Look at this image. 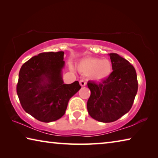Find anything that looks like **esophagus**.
Returning a JSON list of instances; mask_svg holds the SVG:
<instances>
[{"label":"esophagus","mask_w":158,"mask_h":158,"mask_svg":"<svg viewBox=\"0 0 158 158\" xmlns=\"http://www.w3.org/2000/svg\"><path fill=\"white\" fill-rule=\"evenodd\" d=\"M79 84L81 85V86H85V84H86V83L84 81V80H80L79 81Z\"/></svg>","instance_id":"esophagus-1"}]
</instances>
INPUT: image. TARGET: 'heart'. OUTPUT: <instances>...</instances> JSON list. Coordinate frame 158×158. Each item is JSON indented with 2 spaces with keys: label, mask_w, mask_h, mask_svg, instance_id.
<instances>
[{
  "label": "heart",
  "mask_w": 158,
  "mask_h": 158,
  "mask_svg": "<svg viewBox=\"0 0 158 158\" xmlns=\"http://www.w3.org/2000/svg\"><path fill=\"white\" fill-rule=\"evenodd\" d=\"M79 71L84 74H89L95 81L105 80L112 73V65L109 60L97 58H84L77 64Z\"/></svg>",
  "instance_id": "obj_1"
}]
</instances>
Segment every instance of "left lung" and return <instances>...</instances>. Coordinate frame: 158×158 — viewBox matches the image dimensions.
<instances>
[{
    "instance_id": "obj_1",
    "label": "left lung",
    "mask_w": 158,
    "mask_h": 158,
    "mask_svg": "<svg viewBox=\"0 0 158 158\" xmlns=\"http://www.w3.org/2000/svg\"><path fill=\"white\" fill-rule=\"evenodd\" d=\"M112 72L102 82H88L90 96L88 112L93 118L102 123L116 121L130 110L138 90L134 67L117 53H109Z\"/></svg>"
}]
</instances>
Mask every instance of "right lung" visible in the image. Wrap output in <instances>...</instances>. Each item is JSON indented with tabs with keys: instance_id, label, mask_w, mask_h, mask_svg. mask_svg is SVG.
Wrapping results in <instances>:
<instances>
[{
	"instance_id": "obj_1",
	"label": "right lung",
	"mask_w": 158,
	"mask_h": 158,
	"mask_svg": "<svg viewBox=\"0 0 158 158\" xmlns=\"http://www.w3.org/2000/svg\"><path fill=\"white\" fill-rule=\"evenodd\" d=\"M64 52H44L32 57L21 66L17 93L24 111L40 121L60 118L68 102L81 89L78 81L64 84Z\"/></svg>"
}]
</instances>
